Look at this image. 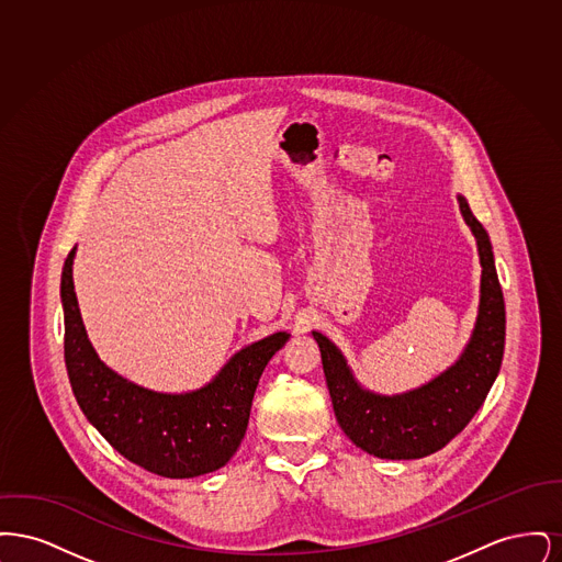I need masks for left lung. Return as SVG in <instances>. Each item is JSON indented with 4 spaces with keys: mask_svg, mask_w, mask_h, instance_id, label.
Returning a JSON list of instances; mask_svg holds the SVG:
<instances>
[{
    "mask_svg": "<svg viewBox=\"0 0 562 562\" xmlns=\"http://www.w3.org/2000/svg\"><path fill=\"white\" fill-rule=\"evenodd\" d=\"M481 255V305L470 344L451 369L426 385L379 396L353 379L346 358L322 333H312L335 417L349 440L381 459H419L440 451L470 424L499 373L506 346V303L497 278L493 246L465 198H457Z\"/></svg>",
    "mask_w": 562,
    "mask_h": 562,
    "instance_id": "8db88e82",
    "label": "left lung"
}]
</instances>
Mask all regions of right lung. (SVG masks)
Segmentation results:
<instances>
[{
    "label": "right lung",
    "mask_w": 562,
    "mask_h": 562,
    "mask_svg": "<svg viewBox=\"0 0 562 562\" xmlns=\"http://www.w3.org/2000/svg\"><path fill=\"white\" fill-rule=\"evenodd\" d=\"M74 257L76 248L60 278L65 364L86 419L117 453L164 479H193L223 468L246 434L259 376L291 335L273 333L240 349L195 392L145 390L113 373L88 341L74 291Z\"/></svg>",
    "instance_id": "add662e5"
}]
</instances>
